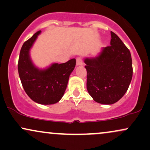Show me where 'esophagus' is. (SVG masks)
<instances>
[{
    "instance_id": "esophagus-1",
    "label": "esophagus",
    "mask_w": 150,
    "mask_h": 150,
    "mask_svg": "<svg viewBox=\"0 0 150 150\" xmlns=\"http://www.w3.org/2000/svg\"><path fill=\"white\" fill-rule=\"evenodd\" d=\"M76 62H77V65H82L83 64V62H82V58L80 57H77L76 58Z\"/></svg>"
}]
</instances>
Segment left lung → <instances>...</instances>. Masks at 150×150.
I'll return each mask as SVG.
<instances>
[{"label": "left lung", "mask_w": 150, "mask_h": 150, "mask_svg": "<svg viewBox=\"0 0 150 150\" xmlns=\"http://www.w3.org/2000/svg\"><path fill=\"white\" fill-rule=\"evenodd\" d=\"M111 46L101 48L95 57L86 58L87 89L97 103L113 104L123 97L132 77L130 51L111 32Z\"/></svg>", "instance_id": "left-lung-1"}]
</instances>
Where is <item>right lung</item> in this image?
Masks as SVG:
<instances>
[{"instance_id": "1", "label": "right lung", "mask_w": 150, "mask_h": 150, "mask_svg": "<svg viewBox=\"0 0 150 150\" xmlns=\"http://www.w3.org/2000/svg\"><path fill=\"white\" fill-rule=\"evenodd\" d=\"M40 34L41 31L37 32L22 45L18 61L19 76L32 100L40 104H53L63 97L76 60L73 58L61 64L52 63L44 69L36 66L31 59L30 50Z\"/></svg>"}]
</instances>
